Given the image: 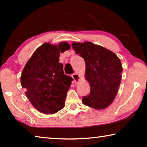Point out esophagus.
I'll list each match as a JSON object with an SVG mask.
<instances>
[{
  "label": "esophagus",
  "instance_id": "34e87169",
  "mask_svg": "<svg viewBox=\"0 0 147 147\" xmlns=\"http://www.w3.org/2000/svg\"><path fill=\"white\" fill-rule=\"evenodd\" d=\"M72 77H73V78L74 80V82L75 84H78L80 81V77L78 75V74H74L72 75Z\"/></svg>",
  "mask_w": 147,
  "mask_h": 147
}]
</instances>
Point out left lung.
Here are the masks:
<instances>
[{
	"label": "left lung",
	"instance_id": "left-lung-1",
	"mask_svg": "<svg viewBox=\"0 0 147 147\" xmlns=\"http://www.w3.org/2000/svg\"><path fill=\"white\" fill-rule=\"evenodd\" d=\"M72 47L85 61V78L91 88L88 95L83 96V104L95 109L108 108L121 84L120 59L112 51L89 41L73 42Z\"/></svg>",
	"mask_w": 147,
	"mask_h": 147
}]
</instances>
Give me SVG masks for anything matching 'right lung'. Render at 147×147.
<instances>
[{"label": "right lung", "mask_w": 147, "mask_h": 147, "mask_svg": "<svg viewBox=\"0 0 147 147\" xmlns=\"http://www.w3.org/2000/svg\"><path fill=\"white\" fill-rule=\"evenodd\" d=\"M70 48L67 42L58 46L45 43L35 51L22 72L21 83L26 96L41 113L53 114L64 108L73 78L64 74L59 57Z\"/></svg>", "instance_id": "1"}]
</instances>
